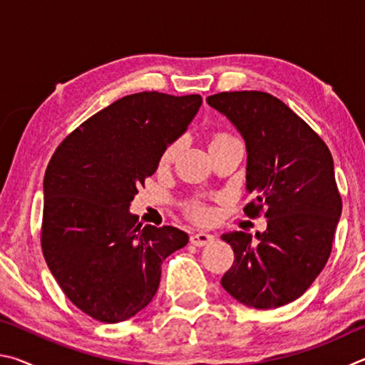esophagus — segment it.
<instances>
[{
	"instance_id": "obj_1",
	"label": "esophagus",
	"mask_w": 365,
	"mask_h": 365,
	"mask_svg": "<svg viewBox=\"0 0 365 365\" xmlns=\"http://www.w3.org/2000/svg\"><path fill=\"white\" fill-rule=\"evenodd\" d=\"M214 235L211 233H206V232H197V233H193L190 237V243L195 245V246H206L209 243L214 242Z\"/></svg>"
}]
</instances>
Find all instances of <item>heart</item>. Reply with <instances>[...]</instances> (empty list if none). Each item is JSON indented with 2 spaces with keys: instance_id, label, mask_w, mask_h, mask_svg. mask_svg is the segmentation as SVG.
I'll return each mask as SVG.
<instances>
[{
  "instance_id": "obj_1",
  "label": "heart",
  "mask_w": 365,
  "mask_h": 365,
  "mask_svg": "<svg viewBox=\"0 0 365 365\" xmlns=\"http://www.w3.org/2000/svg\"><path fill=\"white\" fill-rule=\"evenodd\" d=\"M225 138H228L227 135H217V137L212 140V143H214V141L225 140ZM178 150H180V141H175V143H172L168 148V150L164 151V154H163V159H160V160H163V164L170 163V160L177 156ZM193 215H195V219H197V220H207L209 219V211H207V209H205V207H197V209H195V211H193Z\"/></svg>"
}]
</instances>
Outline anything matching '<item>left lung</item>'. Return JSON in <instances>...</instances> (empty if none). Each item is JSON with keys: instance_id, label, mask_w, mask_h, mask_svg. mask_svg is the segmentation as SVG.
<instances>
[{"instance_id": "8db88e82", "label": "left lung", "mask_w": 365, "mask_h": 365, "mask_svg": "<svg viewBox=\"0 0 365 365\" xmlns=\"http://www.w3.org/2000/svg\"><path fill=\"white\" fill-rule=\"evenodd\" d=\"M207 104L242 135L246 145V190L256 200L245 207L257 215L267 207V228L228 232L235 261L222 277L232 298L255 309L293 302L312 285L329 261L341 215L333 158L322 138L279 98L264 91L207 96Z\"/></svg>"}]
</instances>
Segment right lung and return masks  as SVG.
<instances>
[{"label": "right lung", "instance_id": "obj_1", "mask_svg": "<svg viewBox=\"0 0 365 365\" xmlns=\"http://www.w3.org/2000/svg\"><path fill=\"white\" fill-rule=\"evenodd\" d=\"M201 103L200 95L158 91L123 96L76 128L49 160L43 256L67 298L100 322H123L150 304L164 259L188 243L175 227H141L130 205Z\"/></svg>", "mask_w": 365, "mask_h": 365}]
</instances>
